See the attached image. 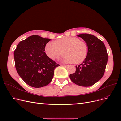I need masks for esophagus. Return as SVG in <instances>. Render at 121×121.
<instances>
[{"label": "esophagus", "instance_id": "1", "mask_svg": "<svg viewBox=\"0 0 121 121\" xmlns=\"http://www.w3.org/2000/svg\"><path fill=\"white\" fill-rule=\"evenodd\" d=\"M63 66H64V67H67L68 66V65H63Z\"/></svg>", "mask_w": 121, "mask_h": 121}]
</instances>
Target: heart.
I'll use <instances>...</instances> for the list:
<instances>
[{
	"instance_id": "1",
	"label": "heart",
	"mask_w": 121,
	"mask_h": 121,
	"mask_svg": "<svg viewBox=\"0 0 121 121\" xmlns=\"http://www.w3.org/2000/svg\"><path fill=\"white\" fill-rule=\"evenodd\" d=\"M45 52L47 56L55 60L63 55L65 63L79 64L87 56L88 47L85 42L77 37H65L56 41L49 42L45 45Z\"/></svg>"
}]
</instances>
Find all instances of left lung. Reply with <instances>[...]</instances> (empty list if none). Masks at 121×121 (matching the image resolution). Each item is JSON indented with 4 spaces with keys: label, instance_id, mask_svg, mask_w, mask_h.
<instances>
[{
    "label": "left lung",
    "instance_id": "8db88e82",
    "mask_svg": "<svg viewBox=\"0 0 121 121\" xmlns=\"http://www.w3.org/2000/svg\"><path fill=\"white\" fill-rule=\"evenodd\" d=\"M87 44L88 53L81 64L76 66V72L69 75L72 81L77 85L89 87L100 80L105 72L108 55L104 42L89 34L77 35Z\"/></svg>",
    "mask_w": 121,
    "mask_h": 121
}]
</instances>
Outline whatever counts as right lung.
<instances>
[{
    "mask_svg": "<svg viewBox=\"0 0 121 121\" xmlns=\"http://www.w3.org/2000/svg\"><path fill=\"white\" fill-rule=\"evenodd\" d=\"M50 40L32 35L20 42L14 51L17 71L31 87L40 88L48 85L52 81L54 69L60 65L44 52L45 45Z\"/></svg>",
    "mask_w": 121,
    "mask_h": 121,
    "instance_id": "obj_1",
    "label": "right lung"
}]
</instances>
